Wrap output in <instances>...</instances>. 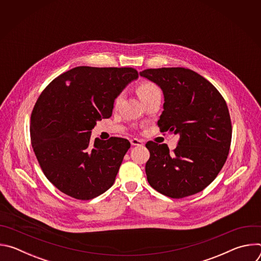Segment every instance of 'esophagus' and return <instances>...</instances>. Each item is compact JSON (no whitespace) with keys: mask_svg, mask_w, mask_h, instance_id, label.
<instances>
[{"mask_svg":"<svg viewBox=\"0 0 261 261\" xmlns=\"http://www.w3.org/2000/svg\"><path fill=\"white\" fill-rule=\"evenodd\" d=\"M132 145H142L143 144V140L142 139H137V138H133L130 140Z\"/></svg>","mask_w":261,"mask_h":261,"instance_id":"34e87169","label":"esophagus"}]
</instances>
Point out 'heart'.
Returning a JSON list of instances; mask_svg holds the SVG:
<instances>
[{"label":"heart","instance_id":"obj_1","mask_svg":"<svg viewBox=\"0 0 261 261\" xmlns=\"http://www.w3.org/2000/svg\"><path fill=\"white\" fill-rule=\"evenodd\" d=\"M137 94L139 96V98L141 100H145L147 98H151L157 94H161V91L159 89V87L152 83V82H148V81H144L139 83V85L137 86ZM123 99V93L119 94L115 100V104L118 105Z\"/></svg>","mask_w":261,"mask_h":261}]
</instances>
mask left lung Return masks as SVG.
<instances>
[{
	"mask_svg": "<svg viewBox=\"0 0 261 261\" xmlns=\"http://www.w3.org/2000/svg\"><path fill=\"white\" fill-rule=\"evenodd\" d=\"M139 74L163 92L164 110L158 126L179 136L172 152L165 143L146 142L148 184L171 198L202 191L216 178L229 153L232 127L224 98L190 69H146Z\"/></svg>",
	"mask_w": 261,
	"mask_h": 261,
	"instance_id": "1",
	"label": "left lung"
}]
</instances>
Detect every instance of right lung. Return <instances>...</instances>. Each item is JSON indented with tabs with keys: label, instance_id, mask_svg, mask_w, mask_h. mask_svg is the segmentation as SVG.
<instances>
[{
	"label": "right lung",
	"instance_id": "add662e5",
	"mask_svg": "<svg viewBox=\"0 0 261 261\" xmlns=\"http://www.w3.org/2000/svg\"><path fill=\"white\" fill-rule=\"evenodd\" d=\"M138 73L133 68L81 66L55 79L31 116V142L47 179L63 193L93 199L114 185L130 147L125 138H96V122L113 114L117 96Z\"/></svg>",
	"mask_w": 261,
	"mask_h": 261
}]
</instances>
